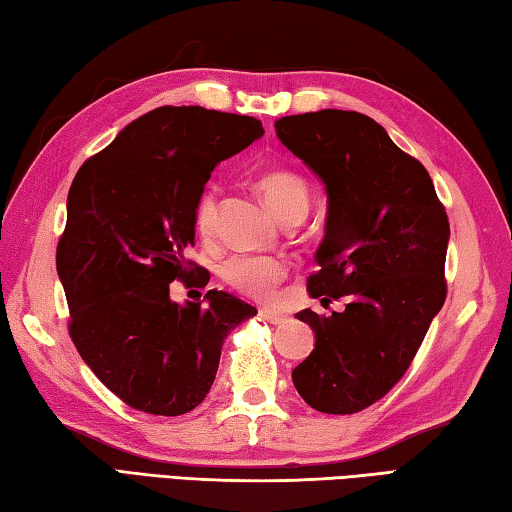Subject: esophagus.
<instances>
[{"instance_id": "34e87169", "label": "esophagus", "mask_w": 512, "mask_h": 512, "mask_svg": "<svg viewBox=\"0 0 512 512\" xmlns=\"http://www.w3.org/2000/svg\"><path fill=\"white\" fill-rule=\"evenodd\" d=\"M258 316L263 318V321L272 323V325H281L287 321V316L283 312H276V310H269V307H260L258 310Z\"/></svg>"}]
</instances>
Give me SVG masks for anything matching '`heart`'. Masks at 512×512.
Here are the masks:
<instances>
[{"instance_id": "1", "label": "heart", "mask_w": 512, "mask_h": 512, "mask_svg": "<svg viewBox=\"0 0 512 512\" xmlns=\"http://www.w3.org/2000/svg\"><path fill=\"white\" fill-rule=\"evenodd\" d=\"M258 189L274 214L285 220L289 216H305L310 207V189L307 182L294 171L272 169L258 178ZM218 220V189L207 187L196 205V229L200 236H211ZM285 272L283 263L274 256L263 254H236L220 267L225 283L247 296H267L281 281Z\"/></svg>"}]
</instances>
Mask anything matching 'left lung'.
Segmentation results:
<instances>
[{
    "instance_id": "8db88e82",
    "label": "left lung",
    "mask_w": 512,
    "mask_h": 512,
    "mask_svg": "<svg viewBox=\"0 0 512 512\" xmlns=\"http://www.w3.org/2000/svg\"><path fill=\"white\" fill-rule=\"evenodd\" d=\"M274 127L327 191L321 269L307 292L323 305L345 301L330 316L296 314L316 343L292 381L318 412H361L406 374L446 301V209L426 167L368 115L323 109Z\"/></svg>"
}]
</instances>
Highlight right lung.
<instances>
[{"label":"right lung","instance_id":"right-lung-1","mask_svg":"<svg viewBox=\"0 0 512 512\" xmlns=\"http://www.w3.org/2000/svg\"><path fill=\"white\" fill-rule=\"evenodd\" d=\"M263 133L249 115L158 106L77 171L55 256L69 334L131 408L162 417L194 410L216 379L225 336L256 314L216 289L207 305H178L169 285L205 281L207 269L187 258L196 205L218 162Z\"/></svg>","mask_w":512,"mask_h":512}]
</instances>
